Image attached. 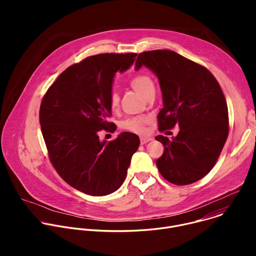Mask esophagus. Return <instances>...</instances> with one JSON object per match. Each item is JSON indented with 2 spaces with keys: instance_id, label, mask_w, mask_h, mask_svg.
Masks as SVG:
<instances>
[{
  "instance_id": "obj_1",
  "label": "esophagus",
  "mask_w": 256,
  "mask_h": 256,
  "mask_svg": "<svg viewBox=\"0 0 256 256\" xmlns=\"http://www.w3.org/2000/svg\"><path fill=\"white\" fill-rule=\"evenodd\" d=\"M152 138H148V136H140V144H147L148 142H150Z\"/></svg>"
}]
</instances>
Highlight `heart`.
I'll return each instance as SVG.
<instances>
[{
	"instance_id": "heart-1",
	"label": "heart",
	"mask_w": 256,
	"mask_h": 256,
	"mask_svg": "<svg viewBox=\"0 0 256 256\" xmlns=\"http://www.w3.org/2000/svg\"><path fill=\"white\" fill-rule=\"evenodd\" d=\"M130 85L132 89H134L138 94H140L144 98L155 90L154 82L152 78L147 74L136 75L130 79ZM118 104L120 95L114 89H112L110 93H109V105H110V108L112 110H116L118 107ZM148 122L149 118L147 116H136L124 120L120 126L126 130L136 134H142L144 132V126L148 124Z\"/></svg>"
}]
</instances>
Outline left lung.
I'll list each match as a JSON object with an SVG mask.
<instances>
[{
  "label": "left lung",
  "mask_w": 256,
  "mask_h": 256,
  "mask_svg": "<svg viewBox=\"0 0 256 256\" xmlns=\"http://www.w3.org/2000/svg\"><path fill=\"white\" fill-rule=\"evenodd\" d=\"M148 66L163 95L160 132L179 126L177 136H157L164 153L156 161L161 175L176 186L204 177L220 157L229 134L228 106L216 79L204 66L170 50L140 54L136 70Z\"/></svg>",
  "instance_id": "obj_1"
}]
</instances>
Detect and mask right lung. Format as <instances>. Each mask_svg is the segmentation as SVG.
Returning a JSON list of instances; mask_svg holds the SVG:
<instances>
[{"instance_id":"right-lung-1","label":"right lung","mask_w":256,"mask_h":256,"mask_svg":"<svg viewBox=\"0 0 256 256\" xmlns=\"http://www.w3.org/2000/svg\"><path fill=\"white\" fill-rule=\"evenodd\" d=\"M136 54H100L72 64L44 94L40 122L48 158L58 175L86 194L100 196L124 184L140 146L132 132L99 140L102 130L114 132L109 93L116 72L126 70Z\"/></svg>"}]
</instances>
